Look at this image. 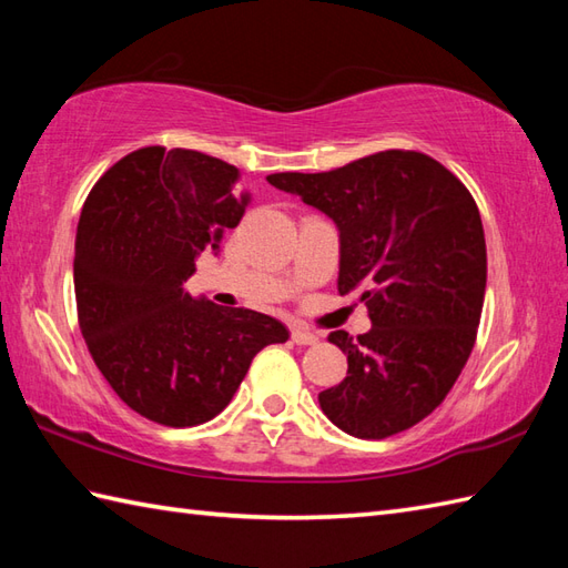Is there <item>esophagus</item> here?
Masks as SVG:
<instances>
[{
	"label": "esophagus",
	"instance_id": "obj_1",
	"mask_svg": "<svg viewBox=\"0 0 568 568\" xmlns=\"http://www.w3.org/2000/svg\"><path fill=\"white\" fill-rule=\"evenodd\" d=\"M291 332H293V342L300 346H310L320 342V336L315 332H310L307 327H303V324H293Z\"/></svg>",
	"mask_w": 568,
	"mask_h": 568
}]
</instances>
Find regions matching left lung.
<instances>
[{
  "mask_svg": "<svg viewBox=\"0 0 568 568\" xmlns=\"http://www.w3.org/2000/svg\"><path fill=\"white\" fill-rule=\"evenodd\" d=\"M268 183L336 224V287L361 291L371 312L356 342L329 334L348 371L320 393L322 413L358 439L417 425L466 366L484 310L486 236L470 192L429 155L395 149Z\"/></svg>",
  "mask_w": 568,
  "mask_h": 568,
  "instance_id": "8db88e82",
  "label": "left lung"
}]
</instances>
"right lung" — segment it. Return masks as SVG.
Returning a JSON list of instances; mask_svg holds the SVG:
<instances>
[{"label": "right lung", "mask_w": 568, "mask_h": 568, "mask_svg": "<svg viewBox=\"0 0 568 568\" xmlns=\"http://www.w3.org/2000/svg\"><path fill=\"white\" fill-rule=\"evenodd\" d=\"M236 180L234 165L207 153L146 146L84 200L72 261L84 344L114 393L159 425L220 415L253 356L291 336L283 322L183 285L244 216L251 195Z\"/></svg>", "instance_id": "right-lung-1"}]
</instances>
